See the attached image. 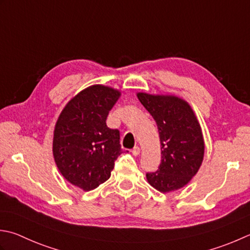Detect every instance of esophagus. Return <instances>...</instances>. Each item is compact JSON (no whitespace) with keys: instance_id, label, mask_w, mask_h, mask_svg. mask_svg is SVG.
Returning <instances> with one entry per match:
<instances>
[{"instance_id":"obj_1","label":"esophagus","mask_w":250,"mask_h":250,"mask_svg":"<svg viewBox=\"0 0 250 250\" xmlns=\"http://www.w3.org/2000/svg\"><path fill=\"white\" fill-rule=\"evenodd\" d=\"M131 153L133 154L134 156H138V155H140V153H141V149H140V147L139 146H134L133 148H132V150H131Z\"/></svg>"}]
</instances>
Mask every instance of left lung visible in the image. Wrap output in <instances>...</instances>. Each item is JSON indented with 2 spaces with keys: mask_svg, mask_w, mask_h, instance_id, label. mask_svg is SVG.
<instances>
[{
  "mask_svg": "<svg viewBox=\"0 0 250 250\" xmlns=\"http://www.w3.org/2000/svg\"><path fill=\"white\" fill-rule=\"evenodd\" d=\"M136 96L157 124L161 145L160 166L156 172L146 174L147 182L161 193L182 188L204 160L205 141L197 117L179 96L144 92Z\"/></svg>",
  "mask_w": 250,
  "mask_h": 250,
  "instance_id": "obj_1",
  "label": "left lung"
}]
</instances>
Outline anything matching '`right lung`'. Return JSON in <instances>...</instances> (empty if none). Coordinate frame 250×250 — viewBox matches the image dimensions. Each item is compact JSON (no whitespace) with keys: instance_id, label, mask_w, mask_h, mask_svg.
Listing matches in <instances>:
<instances>
[{"instance_id":"add662e5","label":"right lung","mask_w":250,"mask_h":250,"mask_svg":"<svg viewBox=\"0 0 250 250\" xmlns=\"http://www.w3.org/2000/svg\"><path fill=\"white\" fill-rule=\"evenodd\" d=\"M121 92L94 84L67 103L54 128L53 156L68 182L89 192L110 178L122 154L118 130L106 125L109 110Z\"/></svg>"}]
</instances>
